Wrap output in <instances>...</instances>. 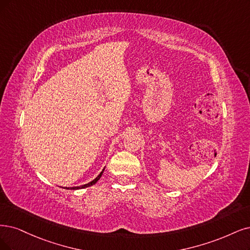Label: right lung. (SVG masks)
<instances>
[{
    "label": "right lung",
    "instance_id": "obj_1",
    "mask_svg": "<svg viewBox=\"0 0 250 250\" xmlns=\"http://www.w3.org/2000/svg\"><path fill=\"white\" fill-rule=\"evenodd\" d=\"M104 170H105V168L102 170V172L98 175V176L92 180V181H90V182H88V183H86V184H83V186H80V187H74V188H66V189H81V188H88V187H91V186H94L95 183H97V181L101 178V176H102V174H103V172H104Z\"/></svg>",
    "mask_w": 250,
    "mask_h": 250
}]
</instances>
